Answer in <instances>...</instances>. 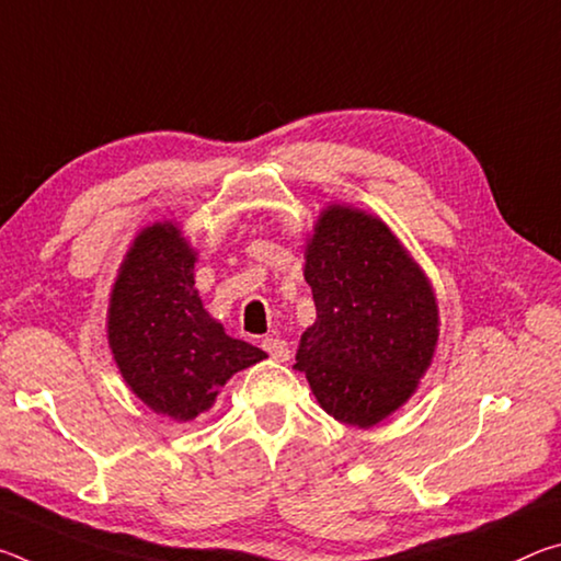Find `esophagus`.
Returning <instances> with one entry per match:
<instances>
[{
    "label": "esophagus",
    "instance_id": "34e87169",
    "mask_svg": "<svg viewBox=\"0 0 561 561\" xmlns=\"http://www.w3.org/2000/svg\"><path fill=\"white\" fill-rule=\"evenodd\" d=\"M262 348L267 351L270 358H274V360H287L289 358V344L284 339L267 336L262 341Z\"/></svg>",
    "mask_w": 561,
    "mask_h": 561
}]
</instances>
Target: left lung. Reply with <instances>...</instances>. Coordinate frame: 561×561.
<instances>
[{
	"label": "left lung",
	"instance_id": "1",
	"mask_svg": "<svg viewBox=\"0 0 561 561\" xmlns=\"http://www.w3.org/2000/svg\"><path fill=\"white\" fill-rule=\"evenodd\" d=\"M304 279L317 321L301 334L294 368L319 405L374 428L417 391L440 336L435 289L381 217L331 203L304 244Z\"/></svg>",
	"mask_w": 561,
	"mask_h": 561
}]
</instances>
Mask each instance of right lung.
<instances>
[{
    "label": "right lung",
    "mask_w": 561,
    "mask_h": 561,
    "mask_svg": "<svg viewBox=\"0 0 561 561\" xmlns=\"http://www.w3.org/2000/svg\"><path fill=\"white\" fill-rule=\"evenodd\" d=\"M197 252L173 220L140 230L108 297L106 334L123 381L150 411L193 421L262 348L225 334L195 289Z\"/></svg>",
    "instance_id": "add662e5"
}]
</instances>
